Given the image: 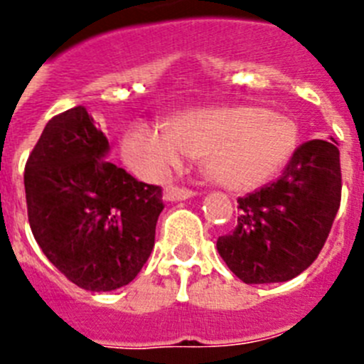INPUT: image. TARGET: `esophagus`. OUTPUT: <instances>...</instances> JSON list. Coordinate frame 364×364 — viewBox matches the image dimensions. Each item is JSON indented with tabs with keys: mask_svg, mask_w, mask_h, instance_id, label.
Wrapping results in <instances>:
<instances>
[{
	"mask_svg": "<svg viewBox=\"0 0 364 364\" xmlns=\"http://www.w3.org/2000/svg\"><path fill=\"white\" fill-rule=\"evenodd\" d=\"M193 198V192L188 188H179V186H166L163 190V199L165 201H186Z\"/></svg>",
	"mask_w": 364,
	"mask_h": 364,
	"instance_id": "1",
	"label": "esophagus"
}]
</instances>
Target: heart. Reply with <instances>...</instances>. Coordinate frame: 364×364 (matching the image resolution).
Returning <instances> with one entry per match:
<instances>
[{
	"instance_id": "b5f03b06",
	"label": "heart",
	"mask_w": 364,
	"mask_h": 364,
	"mask_svg": "<svg viewBox=\"0 0 364 364\" xmlns=\"http://www.w3.org/2000/svg\"><path fill=\"white\" fill-rule=\"evenodd\" d=\"M296 144L293 118L260 105H237L190 111L171 125L136 122L122 141V156L144 179H159L192 156H205L217 183L251 190L280 171Z\"/></svg>"
}]
</instances>
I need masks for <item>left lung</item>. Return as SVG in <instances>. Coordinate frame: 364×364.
<instances>
[{
  "label": "left lung",
  "instance_id": "obj_1",
  "mask_svg": "<svg viewBox=\"0 0 364 364\" xmlns=\"http://www.w3.org/2000/svg\"><path fill=\"white\" fill-rule=\"evenodd\" d=\"M341 201L334 138L301 144L277 181L239 198L237 226L217 251L244 284H277L304 273L327 240Z\"/></svg>",
  "mask_w": 364,
  "mask_h": 364
}]
</instances>
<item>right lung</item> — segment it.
Wrapping results in <instances>:
<instances>
[{"mask_svg":"<svg viewBox=\"0 0 364 364\" xmlns=\"http://www.w3.org/2000/svg\"><path fill=\"white\" fill-rule=\"evenodd\" d=\"M109 141L86 107L46 124L25 166L28 223L46 259L93 293L124 287L154 247L161 188L107 161Z\"/></svg>","mask_w":364,"mask_h":364,"instance_id":"add662e5","label":"right lung"}]
</instances>
